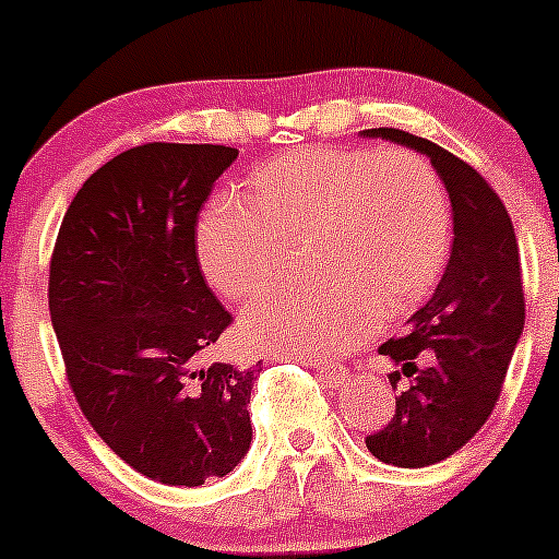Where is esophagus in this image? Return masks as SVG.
Listing matches in <instances>:
<instances>
[{
	"instance_id": "34e87169",
	"label": "esophagus",
	"mask_w": 559,
	"mask_h": 559,
	"mask_svg": "<svg viewBox=\"0 0 559 559\" xmlns=\"http://www.w3.org/2000/svg\"><path fill=\"white\" fill-rule=\"evenodd\" d=\"M306 365H311V368L319 370V376L330 386H346L348 381H352V373H348L346 368H341V365H324V362H313V359H306Z\"/></svg>"
}]
</instances>
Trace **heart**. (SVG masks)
Segmentation results:
<instances>
[{
  "mask_svg": "<svg viewBox=\"0 0 559 559\" xmlns=\"http://www.w3.org/2000/svg\"><path fill=\"white\" fill-rule=\"evenodd\" d=\"M452 243V205L411 151L302 148L267 162L248 200L218 197L197 224L207 281L235 302L284 278L289 251L316 284L253 302L238 335L253 352L324 359L400 316L436 286Z\"/></svg>",
  "mask_w": 559,
  "mask_h": 559,
  "instance_id": "obj_1",
  "label": "heart"
}]
</instances>
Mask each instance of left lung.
<instances>
[{
	"mask_svg": "<svg viewBox=\"0 0 559 559\" xmlns=\"http://www.w3.org/2000/svg\"><path fill=\"white\" fill-rule=\"evenodd\" d=\"M359 134L425 154L452 200L447 270L430 300L408 319V335L379 348L400 368L389 373V384H411L394 394L389 425L365 438L370 454L386 465L427 467L460 452L498 403L524 330L520 246L506 205L471 165L403 129Z\"/></svg>",
	"mask_w": 559,
	"mask_h": 559,
	"instance_id": "8db88e82",
	"label": "left lung"
}]
</instances>
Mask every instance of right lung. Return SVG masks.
<instances>
[{"mask_svg": "<svg viewBox=\"0 0 559 559\" xmlns=\"http://www.w3.org/2000/svg\"><path fill=\"white\" fill-rule=\"evenodd\" d=\"M238 148L148 143L99 167L70 202L48 308L88 425L151 481L200 487L251 447L262 368H200L233 316L197 259V216Z\"/></svg>", "mask_w": 559, "mask_h": 559, "instance_id": "1", "label": "right lung"}]
</instances>
